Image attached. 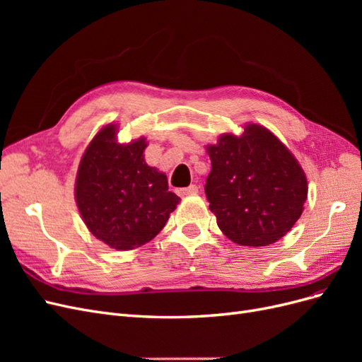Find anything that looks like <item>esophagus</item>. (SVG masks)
<instances>
[{
	"label": "esophagus",
	"instance_id": "34e87169",
	"mask_svg": "<svg viewBox=\"0 0 362 362\" xmlns=\"http://www.w3.org/2000/svg\"><path fill=\"white\" fill-rule=\"evenodd\" d=\"M198 190H199L198 185L192 184V185H189V187H185V189H180V190H178V194H180V196H189V194H196V193H198Z\"/></svg>",
	"mask_w": 362,
	"mask_h": 362
}]
</instances>
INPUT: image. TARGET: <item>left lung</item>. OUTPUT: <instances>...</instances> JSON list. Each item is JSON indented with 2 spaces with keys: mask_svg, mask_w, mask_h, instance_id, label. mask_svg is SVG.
Masks as SVG:
<instances>
[{
  "mask_svg": "<svg viewBox=\"0 0 362 362\" xmlns=\"http://www.w3.org/2000/svg\"><path fill=\"white\" fill-rule=\"evenodd\" d=\"M210 210L222 233L242 246L278 242L298 222L308 194L298 160L269 129L249 124L242 137L223 134L206 148Z\"/></svg>",
  "mask_w": 362,
  "mask_h": 362,
  "instance_id": "left-lung-1",
  "label": "left lung"
}]
</instances>
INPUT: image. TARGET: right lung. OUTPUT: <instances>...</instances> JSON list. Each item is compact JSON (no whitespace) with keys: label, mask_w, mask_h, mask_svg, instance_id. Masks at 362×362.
<instances>
[{"label":"right lung","mask_w":362,"mask_h":362,"mask_svg":"<svg viewBox=\"0 0 362 362\" xmlns=\"http://www.w3.org/2000/svg\"><path fill=\"white\" fill-rule=\"evenodd\" d=\"M146 140L116 141L108 125L95 136L81 158L75 199L84 223L117 250L148 243L166 225L181 201L169 192L168 177L145 163Z\"/></svg>","instance_id":"add662e5"}]
</instances>
